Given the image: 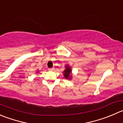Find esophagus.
I'll use <instances>...</instances> for the list:
<instances>
[{
    "label": "esophagus",
    "instance_id": "34e87169",
    "mask_svg": "<svg viewBox=\"0 0 123 123\" xmlns=\"http://www.w3.org/2000/svg\"><path fill=\"white\" fill-rule=\"evenodd\" d=\"M48 70H49V71H52V70H54V68H49Z\"/></svg>",
    "mask_w": 123,
    "mask_h": 123
}]
</instances>
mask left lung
Here are the masks:
<instances>
[{
	"instance_id": "1",
	"label": "left lung",
	"mask_w": 123,
	"mask_h": 123,
	"mask_svg": "<svg viewBox=\"0 0 123 123\" xmlns=\"http://www.w3.org/2000/svg\"><path fill=\"white\" fill-rule=\"evenodd\" d=\"M64 76L67 79H71V68L69 65H65V70H64Z\"/></svg>"
}]
</instances>
